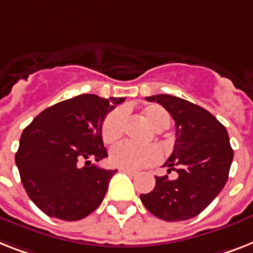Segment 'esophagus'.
<instances>
[{"instance_id":"34e87169","label":"esophagus","mask_w":253,"mask_h":253,"mask_svg":"<svg viewBox=\"0 0 253 253\" xmlns=\"http://www.w3.org/2000/svg\"><path fill=\"white\" fill-rule=\"evenodd\" d=\"M122 173L125 174H128V175L133 176V175H136V171H133V170H130V169H120Z\"/></svg>"}]
</instances>
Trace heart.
Here are the masks:
<instances>
[{
  "instance_id": "obj_1",
  "label": "heart",
  "mask_w": 253,
  "mask_h": 253,
  "mask_svg": "<svg viewBox=\"0 0 253 253\" xmlns=\"http://www.w3.org/2000/svg\"><path fill=\"white\" fill-rule=\"evenodd\" d=\"M141 116L153 130H165L170 125V117L165 109L159 105H148L143 109ZM125 114L122 110H113L105 117L101 126L102 140L106 144L118 140L123 133ZM161 157L160 149L155 145L136 147L130 143H120L110 151V162L121 169L139 170L151 166Z\"/></svg>"
}]
</instances>
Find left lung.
Masks as SVG:
<instances>
[{
  "label": "left lung",
  "mask_w": 253,
  "mask_h": 253,
  "mask_svg": "<svg viewBox=\"0 0 253 253\" xmlns=\"http://www.w3.org/2000/svg\"><path fill=\"white\" fill-rule=\"evenodd\" d=\"M156 101L175 121V144L164 166L178 178L156 176L155 188L140 195L156 217L175 222L194 218L222 191L229 178L234 152L226 127L208 110L171 94L145 97Z\"/></svg>",
  "instance_id": "1"
}]
</instances>
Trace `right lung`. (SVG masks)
Here are the masks:
<instances>
[{"label": "right lung", "mask_w": 253, "mask_h": 253, "mask_svg": "<svg viewBox=\"0 0 253 253\" xmlns=\"http://www.w3.org/2000/svg\"><path fill=\"white\" fill-rule=\"evenodd\" d=\"M123 101L79 94L45 109L24 128L15 164L27 195L45 214L78 221L101 204L117 170L89 160L108 157L102 122Z\"/></svg>", "instance_id": "right-lung-1"}]
</instances>
